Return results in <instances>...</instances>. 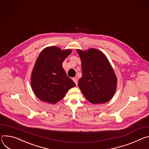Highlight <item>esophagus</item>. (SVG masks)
Segmentation results:
<instances>
[{
	"label": "esophagus",
	"instance_id": "esophagus-1",
	"mask_svg": "<svg viewBox=\"0 0 149 149\" xmlns=\"http://www.w3.org/2000/svg\"><path fill=\"white\" fill-rule=\"evenodd\" d=\"M73 80L74 81V83L76 84V85H77V84H78V81H77V78H73Z\"/></svg>",
	"mask_w": 149,
	"mask_h": 149
}]
</instances>
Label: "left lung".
Listing matches in <instances>:
<instances>
[{
  "mask_svg": "<svg viewBox=\"0 0 149 149\" xmlns=\"http://www.w3.org/2000/svg\"><path fill=\"white\" fill-rule=\"evenodd\" d=\"M77 52L81 61L82 76L78 86L82 93L93 104L107 102L117 88V77L110 63L96 49Z\"/></svg>",
  "mask_w": 149,
  "mask_h": 149,
  "instance_id": "1",
  "label": "left lung"
}]
</instances>
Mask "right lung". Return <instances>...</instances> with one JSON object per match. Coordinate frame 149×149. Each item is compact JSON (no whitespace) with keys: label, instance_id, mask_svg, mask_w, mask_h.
I'll return each mask as SVG.
<instances>
[{"label":"right lung","instance_id":"add662e5","mask_svg":"<svg viewBox=\"0 0 149 149\" xmlns=\"http://www.w3.org/2000/svg\"><path fill=\"white\" fill-rule=\"evenodd\" d=\"M71 52L72 49L61 50L57 47H49L40 54L32 72L31 84L35 95L42 101L54 104L76 86L62 67Z\"/></svg>","mask_w":149,"mask_h":149}]
</instances>
